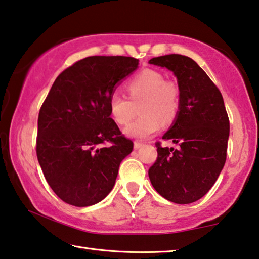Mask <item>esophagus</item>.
Segmentation results:
<instances>
[{"instance_id":"1","label":"esophagus","mask_w":259,"mask_h":259,"mask_svg":"<svg viewBox=\"0 0 259 259\" xmlns=\"http://www.w3.org/2000/svg\"><path fill=\"white\" fill-rule=\"evenodd\" d=\"M143 146V143L142 142H135L134 143V147H135V150H138L139 149V147H142Z\"/></svg>"}]
</instances>
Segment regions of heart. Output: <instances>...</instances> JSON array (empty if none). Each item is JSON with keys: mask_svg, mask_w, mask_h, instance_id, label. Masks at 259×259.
Here are the masks:
<instances>
[{"mask_svg": "<svg viewBox=\"0 0 259 259\" xmlns=\"http://www.w3.org/2000/svg\"><path fill=\"white\" fill-rule=\"evenodd\" d=\"M128 98L114 93L109 99V112L113 120L125 125L133 120L139 107L141 117L126 126V136L144 139L161 128L162 122L170 123L176 117L180 106V90L174 80L153 69L138 72L125 84Z\"/></svg>", "mask_w": 259, "mask_h": 259, "instance_id": "heart-1", "label": "heart"}]
</instances>
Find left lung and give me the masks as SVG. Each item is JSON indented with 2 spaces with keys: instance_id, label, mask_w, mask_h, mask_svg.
<instances>
[{
  "instance_id": "1",
  "label": "left lung",
  "mask_w": 259,
  "mask_h": 259,
  "mask_svg": "<svg viewBox=\"0 0 259 259\" xmlns=\"http://www.w3.org/2000/svg\"><path fill=\"white\" fill-rule=\"evenodd\" d=\"M149 63L173 71L180 90L178 115L162 136L180 149L155 143L158 158L149 169L150 181L170 202L194 203L213 187L227 157L229 118L223 96L190 57L169 54Z\"/></svg>"
}]
</instances>
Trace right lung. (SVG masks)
<instances>
[{
    "mask_svg": "<svg viewBox=\"0 0 259 259\" xmlns=\"http://www.w3.org/2000/svg\"><path fill=\"white\" fill-rule=\"evenodd\" d=\"M129 56H89L60 73L41 106L36 157L56 196L73 206L101 202L134 143L110 117L115 86L134 72Z\"/></svg>",
    "mask_w": 259,
    "mask_h": 259,
    "instance_id": "1",
    "label": "right lung"
}]
</instances>
